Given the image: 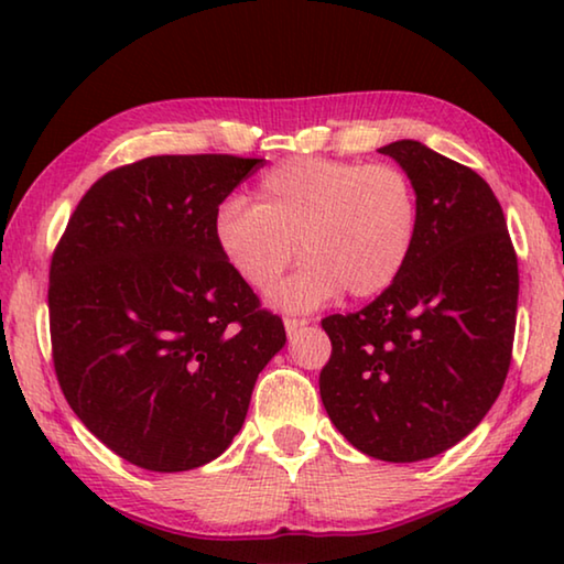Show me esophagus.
<instances>
[{
	"label": "esophagus",
	"mask_w": 564,
	"mask_h": 564,
	"mask_svg": "<svg viewBox=\"0 0 564 564\" xmlns=\"http://www.w3.org/2000/svg\"><path fill=\"white\" fill-rule=\"evenodd\" d=\"M283 326H285V333H289V336H293V333L299 330V328L308 326V321H305V318H283Z\"/></svg>",
	"instance_id": "obj_1"
}]
</instances>
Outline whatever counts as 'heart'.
Listing matches in <instances>:
<instances>
[{"label":"heart","instance_id":"b5f03b06","mask_svg":"<svg viewBox=\"0 0 564 564\" xmlns=\"http://www.w3.org/2000/svg\"><path fill=\"white\" fill-rule=\"evenodd\" d=\"M212 231L228 269L259 293L279 283L299 243L308 261L275 301L311 311L340 289L373 299L398 281L415 246L417 194L398 166L299 156L265 171L253 206H218Z\"/></svg>","mask_w":564,"mask_h":564}]
</instances>
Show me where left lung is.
Listing matches in <instances>:
<instances>
[{"mask_svg":"<svg viewBox=\"0 0 564 564\" xmlns=\"http://www.w3.org/2000/svg\"><path fill=\"white\" fill-rule=\"evenodd\" d=\"M395 159L417 194L403 273L373 303L321 321L330 358L321 400L346 441L386 463H417L475 431L508 378L518 256L492 188L413 139Z\"/></svg>","mask_w":564,"mask_h":564,"instance_id":"obj_1","label":"left lung"}]
</instances>
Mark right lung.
I'll list each match as a JSON object with an SVG mask.
<instances>
[{
  "mask_svg": "<svg viewBox=\"0 0 564 564\" xmlns=\"http://www.w3.org/2000/svg\"><path fill=\"white\" fill-rule=\"evenodd\" d=\"M263 159L149 156L104 174L50 269V333L66 403L123 460L212 463L241 431L279 316L218 253L214 214Z\"/></svg>",
  "mask_w": 564,
  "mask_h": 564,
  "instance_id": "obj_1",
  "label": "right lung"
}]
</instances>
